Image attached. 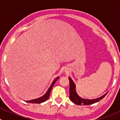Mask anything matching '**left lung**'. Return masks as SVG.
<instances>
[{"label":"left lung","instance_id":"1","mask_svg":"<svg viewBox=\"0 0 120 120\" xmlns=\"http://www.w3.org/2000/svg\"><path fill=\"white\" fill-rule=\"evenodd\" d=\"M69 82H70V88H69V92H70V96H69V98L70 100L74 102L75 104L77 105H91V104L96 103L97 102L101 100L102 99L105 97V95L107 94H105L104 95L102 96L100 98H98L97 99H83L81 98L80 97L78 96L76 92L75 91V85L71 80V78H69Z\"/></svg>","mask_w":120,"mask_h":120}]
</instances>
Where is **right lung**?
<instances>
[{
    "label": "right lung",
    "instance_id": "obj_1",
    "mask_svg": "<svg viewBox=\"0 0 120 120\" xmlns=\"http://www.w3.org/2000/svg\"><path fill=\"white\" fill-rule=\"evenodd\" d=\"M59 78V77H57L56 79H55V80L52 82V83H51V86H50V87L49 88V90H47V93L45 94L44 95L42 96V97H40V98H37V99H32V100H30V101H25V102H29V103H32V104H40V103L44 102H45V101L47 100V99L49 98V97H50V92H51V89H52L54 84L55 83V82H56V80H57Z\"/></svg>",
    "mask_w": 120,
    "mask_h": 120
}]
</instances>
